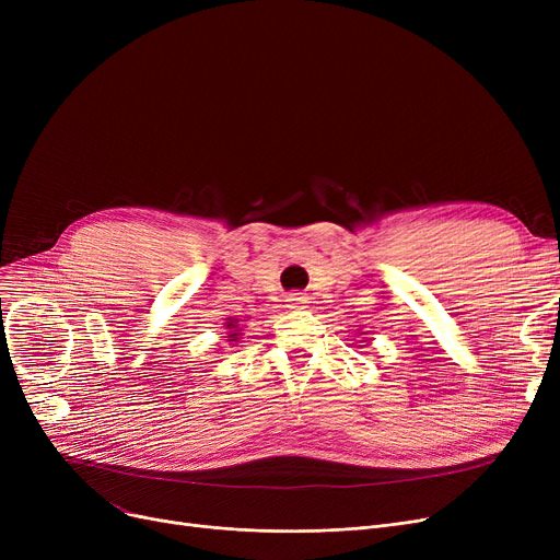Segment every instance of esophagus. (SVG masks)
Segmentation results:
<instances>
[{
  "instance_id": "obj_1",
  "label": "esophagus",
  "mask_w": 560,
  "mask_h": 560,
  "mask_svg": "<svg viewBox=\"0 0 560 560\" xmlns=\"http://www.w3.org/2000/svg\"><path fill=\"white\" fill-rule=\"evenodd\" d=\"M285 304H288V308H306L308 298L304 295V292H290V295L285 298Z\"/></svg>"
}]
</instances>
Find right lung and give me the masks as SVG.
<instances>
[{"mask_svg": "<svg viewBox=\"0 0 560 560\" xmlns=\"http://www.w3.org/2000/svg\"><path fill=\"white\" fill-rule=\"evenodd\" d=\"M229 322H226V329H229V338L231 340H238V336H241V329H238V319L235 317H226Z\"/></svg>", "mask_w": 560, "mask_h": 560, "instance_id": "right-lung-1", "label": "right lung"}]
</instances>
